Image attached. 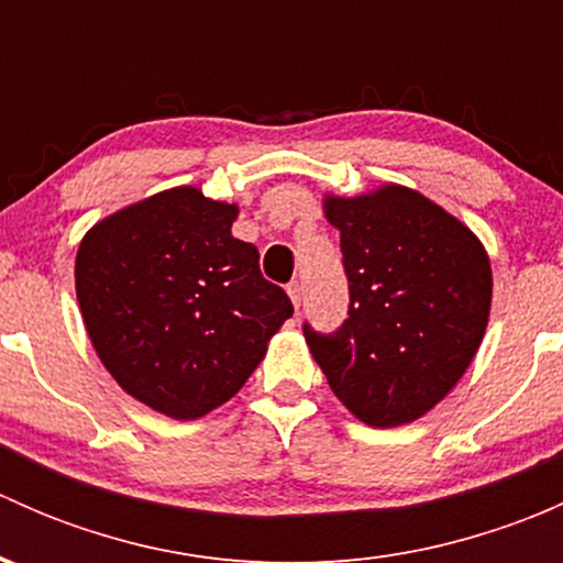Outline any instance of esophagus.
<instances>
[{"mask_svg": "<svg viewBox=\"0 0 563 563\" xmlns=\"http://www.w3.org/2000/svg\"><path fill=\"white\" fill-rule=\"evenodd\" d=\"M288 297H291V302H294V308H302V283L299 280H294V283H288Z\"/></svg>", "mask_w": 563, "mask_h": 563, "instance_id": "1", "label": "esophagus"}]
</instances>
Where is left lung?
<instances>
[{
    "label": "left lung",
    "instance_id": "1",
    "mask_svg": "<svg viewBox=\"0 0 563 563\" xmlns=\"http://www.w3.org/2000/svg\"><path fill=\"white\" fill-rule=\"evenodd\" d=\"M323 218L340 231L351 305L334 334L305 327L310 354L360 422H413L479 351L493 302L487 250L463 220L395 181L323 192Z\"/></svg>",
    "mask_w": 563,
    "mask_h": 563
}]
</instances>
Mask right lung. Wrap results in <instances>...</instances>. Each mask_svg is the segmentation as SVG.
<instances>
[{
  "instance_id": "obj_1",
  "label": "right lung",
  "mask_w": 563,
  "mask_h": 563,
  "mask_svg": "<svg viewBox=\"0 0 563 563\" xmlns=\"http://www.w3.org/2000/svg\"><path fill=\"white\" fill-rule=\"evenodd\" d=\"M240 207L179 185L128 203L84 234V327L130 397L172 419L229 402L294 313L258 250L231 234Z\"/></svg>"
}]
</instances>
